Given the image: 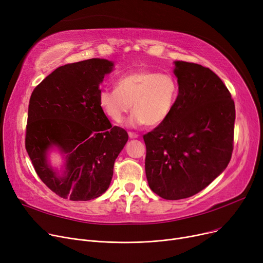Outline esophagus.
<instances>
[{
	"label": "esophagus",
	"mask_w": 263,
	"mask_h": 263,
	"mask_svg": "<svg viewBox=\"0 0 263 263\" xmlns=\"http://www.w3.org/2000/svg\"><path fill=\"white\" fill-rule=\"evenodd\" d=\"M128 135L130 139H137V137H139V134H136L134 132H128Z\"/></svg>",
	"instance_id": "34e87169"
}]
</instances>
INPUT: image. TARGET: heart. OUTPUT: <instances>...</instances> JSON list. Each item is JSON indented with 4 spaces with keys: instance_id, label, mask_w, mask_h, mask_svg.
<instances>
[{
    "instance_id": "1",
    "label": "heart",
    "mask_w": 263,
    "mask_h": 263,
    "mask_svg": "<svg viewBox=\"0 0 263 263\" xmlns=\"http://www.w3.org/2000/svg\"><path fill=\"white\" fill-rule=\"evenodd\" d=\"M179 91V82L174 74L142 69L120 77L117 88H102L98 101L103 113L116 123L123 120L133 105L129 126L147 123L155 127L170 118Z\"/></svg>"
}]
</instances>
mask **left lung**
I'll return each mask as SVG.
<instances>
[{"label":"left lung","instance_id":"8db88e82","mask_svg":"<svg viewBox=\"0 0 263 263\" xmlns=\"http://www.w3.org/2000/svg\"><path fill=\"white\" fill-rule=\"evenodd\" d=\"M178 100L170 118L144 135L150 189L164 199L191 197L223 173L233 150L236 108L209 68L175 62Z\"/></svg>","mask_w":263,"mask_h":263}]
</instances>
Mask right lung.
<instances>
[{"label":"right lung","mask_w":263,"mask_h":263,"mask_svg":"<svg viewBox=\"0 0 263 263\" xmlns=\"http://www.w3.org/2000/svg\"><path fill=\"white\" fill-rule=\"evenodd\" d=\"M113 66L102 59L67 64L32 92L25 149L41 181L62 198L79 201L101 196L128 142L126 130L112 127L98 101L100 84ZM53 146L65 157L62 177L47 164V150Z\"/></svg>","instance_id":"add662e5"}]
</instances>
